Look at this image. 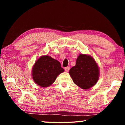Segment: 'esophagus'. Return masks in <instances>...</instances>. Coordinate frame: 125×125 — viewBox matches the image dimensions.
Segmentation results:
<instances>
[{
	"label": "esophagus",
	"mask_w": 125,
	"mask_h": 125,
	"mask_svg": "<svg viewBox=\"0 0 125 125\" xmlns=\"http://www.w3.org/2000/svg\"><path fill=\"white\" fill-rule=\"evenodd\" d=\"M69 69H70V67H67L64 68V70L65 72H68Z\"/></svg>",
	"instance_id": "1"
}]
</instances>
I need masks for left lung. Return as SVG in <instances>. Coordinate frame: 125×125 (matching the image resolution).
Wrapping results in <instances>:
<instances>
[{
  "label": "left lung",
  "mask_w": 125,
  "mask_h": 125,
  "mask_svg": "<svg viewBox=\"0 0 125 125\" xmlns=\"http://www.w3.org/2000/svg\"><path fill=\"white\" fill-rule=\"evenodd\" d=\"M69 74L76 85L83 89H88L98 82L99 69L92 57L80 54L75 66L69 70Z\"/></svg>",
  "instance_id": "1"
}]
</instances>
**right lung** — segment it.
I'll return each instance as SVG.
<instances>
[{
	"label": "right lung",
	"mask_w": 125,
	"mask_h": 125,
	"mask_svg": "<svg viewBox=\"0 0 125 125\" xmlns=\"http://www.w3.org/2000/svg\"><path fill=\"white\" fill-rule=\"evenodd\" d=\"M64 72L60 62L48 56L40 57L32 68V78L41 87H47L55 81L57 77Z\"/></svg>",
	"instance_id": "1"
}]
</instances>
